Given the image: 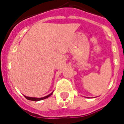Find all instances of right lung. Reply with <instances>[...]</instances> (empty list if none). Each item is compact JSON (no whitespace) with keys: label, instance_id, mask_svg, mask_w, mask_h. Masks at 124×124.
<instances>
[{"label":"right lung","instance_id":"1","mask_svg":"<svg viewBox=\"0 0 124 124\" xmlns=\"http://www.w3.org/2000/svg\"><path fill=\"white\" fill-rule=\"evenodd\" d=\"M52 94V93H50L48 96H45V97H43V98H31V97H27V96H25V98L28 100H32V101H40V100H44V99H46L47 98H48L49 96H50Z\"/></svg>","mask_w":124,"mask_h":124}]
</instances>
